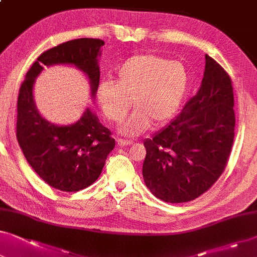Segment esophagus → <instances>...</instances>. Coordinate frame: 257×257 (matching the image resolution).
Listing matches in <instances>:
<instances>
[{
	"label": "esophagus",
	"instance_id": "esophagus-1",
	"mask_svg": "<svg viewBox=\"0 0 257 257\" xmlns=\"http://www.w3.org/2000/svg\"><path fill=\"white\" fill-rule=\"evenodd\" d=\"M117 144H118V147H127V145H132L133 142L120 139V140H117Z\"/></svg>",
	"mask_w": 257,
	"mask_h": 257
}]
</instances>
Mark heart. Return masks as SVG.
Segmentation results:
<instances>
[{"label": "heart", "mask_w": 257, "mask_h": 257, "mask_svg": "<svg viewBox=\"0 0 257 257\" xmlns=\"http://www.w3.org/2000/svg\"><path fill=\"white\" fill-rule=\"evenodd\" d=\"M189 87V75L179 61H168L155 54H137L116 69L115 82L99 84L97 98L104 115L121 122L133 105L132 115L118 132L137 137L150 128L174 116Z\"/></svg>", "instance_id": "heart-1"}]
</instances>
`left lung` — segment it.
Here are the masks:
<instances>
[{
  "label": "left lung",
  "instance_id": "obj_1",
  "mask_svg": "<svg viewBox=\"0 0 257 257\" xmlns=\"http://www.w3.org/2000/svg\"><path fill=\"white\" fill-rule=\"evenodd\" d=\"M232 82L205 54L202 84L166 127L144 141V182L167 203L193 201L205 193L226 166L234 141Z\"/></svg>",
  "mask_w": 257,
  "mask_h": 257
}]
</instances>
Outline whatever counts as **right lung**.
I'll list each match as a JSON object with an SVG mask.
<instances>
[{
  "instance_id": "add662e5",
  "label": "right lung",
  "mask_w": 257,
  "mask_h": 257,
  "mask_svg": "<svg viewBox=\"0 0 257 257\" xmlns=\"http://www.w3.org/2000/svg\"><path fill=\"white\" fill-rule=\"evenodd\" d=\"M105 43L80 38L43 53L30 68L19 89L17 101V141L34 172L53 188L78 191L99 178L115 140L92 109L84 110L71 124L46 120L34 101V82L45 67L72 66L86 76L94 99L99 86V59Z\"/></svg>"
}]
</instances>
